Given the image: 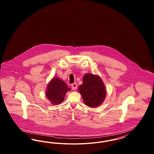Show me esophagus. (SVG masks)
<instances>
[{"mask_svg": "<svg viewBox=\"0 0 154 154\" xmlns=\"http://www.w3.org/2000/svg\"><path fill=\"white\" fill-rule=\"evenodd\" d=\"M72 87L73 88V89H76L77 88V83H73V84H72Z\"/></svg>", "mask_w": 154, "mask_h": 154, "instance_id": "obj_1", "label": "esophagus"}]
</instances>
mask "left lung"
Masks as SVG:
<instances>
[{
  "instance_id": "8db88e82",
  "label": "left lung",
  "mask_w": 154,
  "mask_h": 154,
  "mask_svg": "<svg viewBox=\"0 0 154 154\" xmlns=\"http://www.w3.org/2000/svg\"><path fill=\"white\" fill-rule=\"evenodd\" d=\"M85 104L90 107H96L102 103L106 91L101 79L92 74H86L83 84L79 87Z\"/></svg>"
}]
</instances>
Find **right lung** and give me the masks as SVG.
Listing matches in <instances>:
<instances>
[{
	"instance_id": "right-lung-1",
	"label": "right lung",
	"mask_w": 154,
	"mask_h": 154,
	"mask_svg": "<svg viewBox=\"0 0 154 154\" xmlns=\"http://www.w3.org/2000/svg\"><path fill=\"white\" fill-rule=\"evenodd\" d=\"M46 96L52 104L57 105L62 102L67 91H70L66 83L57 77H54L48 85Z\"/></svg>"
}]
</instances>
